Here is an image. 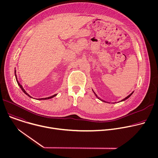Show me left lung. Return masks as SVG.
<instances>
[{"instance_id":"left-lung-1","label":"left lung","mask_w":158,"mask_h":158,"mask_svg":"<svg viewBox=\"0 0 158 158\" xmlns=\"http://www.w3.org/2000/svg\"><path fill=\"white\" fill-rule=\"evenodd\" d=\"M132 93H133V92H132V93H131V94H129V96H127V97H126V98H124V99H123V100H121V101H125V100H126V99H128V98H129V97H130V96H131V95H132ZM94 94H95V95H96V97H97V98H98V99H100V100H101V101H103V102H106V101H103V100H102V99H100V98H98V96H97V95H96V93H94Z\"/></svg>"}]
</instances>
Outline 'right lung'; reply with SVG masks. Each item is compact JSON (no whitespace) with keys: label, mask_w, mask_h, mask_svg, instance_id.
Here are the masks:
<instances>
[{"label":"right lung","mask_w":158,"mask_h":158,"mask_svg":"<svg viewBox=\"0 0 158 158\" xmlns=\"http://www.w3.org/2000/svg\"><path fill=\"white\" fill-rule=\"evenodd\" d=\"M15 79H16V81H17V84H18V85H19V87L21 88V89H22V91H23L26 95H27L29 97H30V98H32V97L29 95V94H28L27 93H26V91H25V90L24 89V88H23V87L22 86V85L19 82V81H17V75H16V71L15 70ZM57 95V94H54V95H53V96H50V97H48V98H40V99H38V100H46V99H51V98H54V97H55Z\"/></svg>","instance_id":"1"}]
</instances>
